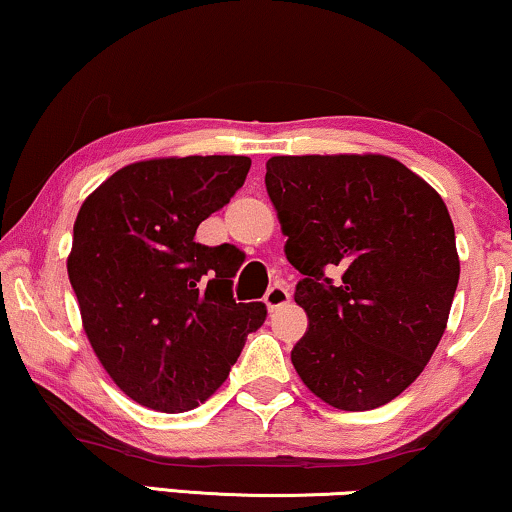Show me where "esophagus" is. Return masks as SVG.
<instances>
[{"label":"esophagus","instance_id":"34e87169","mask_svg":"<svg viewBox=\"0 0 512 512\" xmlns=\"http://www.w3.org/2000/svg\"><path fill=\"white\" fill-rule=\"evenodd\" d=\"M289 301H291L289 289L282 287V284H272V287L265 291V305H268V310L282 308V305H287Z\"/></svg>","mask_w":512,"mask_h":512}]
</instances>
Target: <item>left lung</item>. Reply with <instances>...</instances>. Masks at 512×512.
<instances>
[{"label":"left lung","mask_w":512,"mask_h":512,"mask_svg":"<svg viewBox=\"0 0 512 512\" xmlns=\"http://www.w3.org/2000/svg\"><path fill=\"white\" fill-rule=\"evenodd\" d=\"M265 169L284 251L303 275L298 376L336 409L388 404L433 357L459 287L442 197L383 155L272 157Z\"/></svg>","instance_id":"left-lung-1"}]
</instances>
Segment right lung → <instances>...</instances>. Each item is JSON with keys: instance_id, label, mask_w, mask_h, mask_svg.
<instances>
[{"instance_id": "obj_1", "label": "right lung", "mask_w": 512, "mask_h": 512, "mask_svg": "<svg viewBox=\"0 0 512 512\" xmlns=\"http://www.w3.org/2000/svg\"><path fill=\"white\" fill-rule=\"evenodd\" d=\"M249 167L242 155L136 162L79 209L68 275L84 331L112 381L143 407H197L265 322V303L232 298L240 263L230 244L195 242Z\"/></svg>"}]
</instances>
